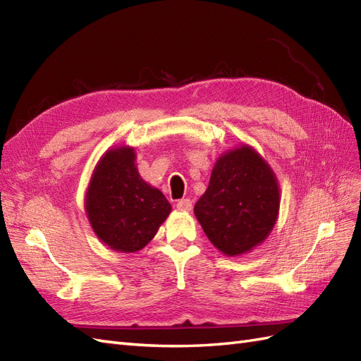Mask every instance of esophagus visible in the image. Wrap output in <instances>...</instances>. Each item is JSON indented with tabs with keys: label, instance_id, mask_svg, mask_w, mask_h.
<instances>
[{
	"label": "esophagus",
	"instance_id": "34e87169",
	"mask_svg": "<svg viewBox=\"0 0 361 361\" xmlns=\"http://www.w3.org/2000/svg\"><path fill=\"white\" fill-rule=\"evenodd\" d=\"M177 207L183 212H190L192 210V201L189 198H183L177 202Z\"/></svg>",
	"mask_w": 361,
	"mask_h": 361
}]
</instances>
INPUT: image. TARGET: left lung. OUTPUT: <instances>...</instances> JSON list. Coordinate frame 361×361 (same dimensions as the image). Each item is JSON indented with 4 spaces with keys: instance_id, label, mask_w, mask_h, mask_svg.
I'll return each instance as SVG.
<instances>
[{
    "instance_id": "1",
    "label": "left lung",
    "mask_w": 361,
    "mask_h": 361,
    "mask_svg": "<svg viewBox=\"0 0 361 361\" xmlns=\"http://www.w3.org/2000/svg\"><path fill=\"white\" fill-rule=\"evenodd\" d=\"M279 206L281 189L270 164L252 146L241 145L218 157L193 212L209 241L235 257L269 238Z\"/></svg>"
}]
</instances>
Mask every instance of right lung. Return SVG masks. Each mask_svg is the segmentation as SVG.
Masks as SVG:
<instances>
[{
  "label": "right lung",
  "mask_w": 361,
  "mask_h": 361,
  "mask_svg": "<svg viewBox=\"0 0 361 361\" xmlns=\"http://www.w3.org/2000/svg\"><path fill=\"white\" fill-rule=\"evenodd\" d=\"M172 206L137 171L131 146H116L100 157L85 195L92 232L111 250L135 253L151 243Z\"/></svg>",
  "instance_id": "obj_1"
}]
</instances>
